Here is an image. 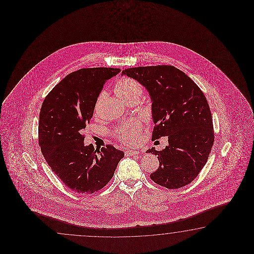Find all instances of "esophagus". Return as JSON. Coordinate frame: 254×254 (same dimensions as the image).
Returning a JSON list of instances; mask_svg holds the SVG:
<instances>
[{
	"label": "esophagus",
	"mask_w": 254,
	"mask_h": 254,
	"mask_svg": "<svg viewBox=\"0 0 254 254\" xmlns=\"http://www.w3.org/2000/svg\"><path fill=\"white\" fill-rule=\"evenodd\" d=\"M139 153H140L139 151H137V150H132V149H129V150H127V151H125V154H126L127 156L137 155V154H139Z\"/></svg>",
	"instance_id": "1"
}]
</instances>
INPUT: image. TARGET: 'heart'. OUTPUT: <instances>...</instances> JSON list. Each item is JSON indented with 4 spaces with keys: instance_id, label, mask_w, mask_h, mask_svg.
<instances>
[{
    "instance_id": "obj_1",
    "label": "heart",
    "mask_w": 254,
    "mask_h": 254,
    "mask_svg": "<svg viewBox=\"0 0 254 254\" xmlns=\"http://www.w3.org/2000/svg\"><path fill=\"white\" fill-rule=\"evenodd\" d=\"M114 92L117 96L127 101L129 98H140L142 88L140 83L131 78H123L116 82ZM140 132V124L137 121H129L120 127L116 133L125 143H132L138 140Z\"/></svg>"
}]
</instances>
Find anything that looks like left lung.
I'll use <instances>...</instances> for the list:
<instances>
[{
	"label": "left lung",
	"mask_w": 254,
	"mask_h": 254,
	"mask_svg": "<svg viewBox=\"0 0 254 254\" xmlns=\"http://www.w3.org/2000/svg\"><path fill=\"white\" fill-rule=\"evenodd\" d=\"M145 88L154 124L152 140L167 136L157 155L160 166L151 174L157 184L179 189L189 184L205 165L214 141L211 111L203 92L189 76L173 66L134 67L123 70Z\"/></svg>",
	"instance_id": "left-lung-1"
}]
</instances>
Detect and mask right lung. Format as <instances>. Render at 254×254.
<instances>
[{"mask_svg": "<svg viewBox=\"0 0 254 254\" xmlns=\"http://www.w3.org/2000/svg\"><path fill=\"white\" fill-rule=\"evenodd\" d=\"M121 69L88 68L71 72L44 99L39 118V144L49 166L78 193H93L113 178L124 151L113 145L84 144L83 129L109 79Z\"/></svg>", "mask_w": 254, "mask_h": 254, "instance_id": "1", "label": "right lung"}]
</instances>
